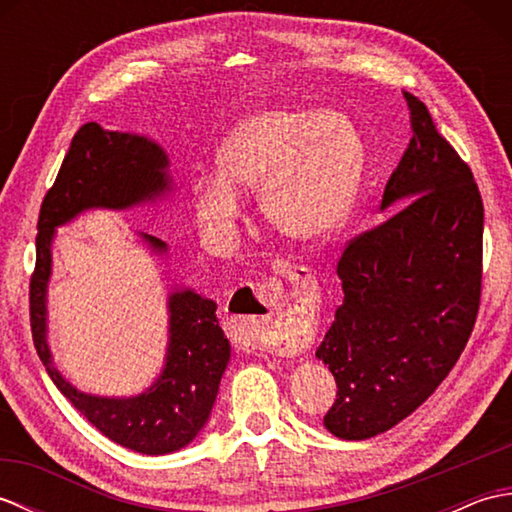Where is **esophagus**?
Here are the masks:
<instances>
[{"label":"esophagus","mask_w":512,"mask_h":512,"mask_svg":"<svg viewBox=\"0 0 512 512\" xmlns=\"http://www.w3.org/2000/svg\"><path fill=\"white\" fill-rule=\"evenodd\" d=\"M281 273L290 281L312 279L308 268L295 266L292 262H281ZM235 303V319H244L253 323L255 341L279 354H295L301 345V330L295 319H284L277 310H281L284 301V286L277 279H262L257 284L239 290Z\"/></svg>","instance_id":"1"}]
</instances>
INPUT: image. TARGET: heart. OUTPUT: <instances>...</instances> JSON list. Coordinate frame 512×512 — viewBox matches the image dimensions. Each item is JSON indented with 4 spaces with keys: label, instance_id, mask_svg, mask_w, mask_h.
Returning <instances> with one entry per match:
<instances>
[{
    "label": "heart",
    "instance_id": "heart-1",
    "mask_svg": "<svg viewBox=\"0 0 512 512\" xmlns=\"http://www.w3.org/2000/svg\"><path fill=\"white\" fill-rule=\"evenodd\" d=\"M363 160L361 136L341 112H259L217 149V173L195 180V213L224 235L244 213L237 189L259 193L275 233L295 244H317L350 213Z\"/></svg>",
    "mask_w": 512,
    "mask_h": 512
}]
</instances>
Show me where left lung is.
<instances>
[{"mask_svg":"<svg viewBox=\"0 0 512 512\" xmlns=\"http://www.w3.org/2000/svg\"><path fill=\"white\" fill-rule=\"evenodd\" d=\"M411 140L383 191L394 215L345 244L343 303L317 356L336 380L323 424L367 440L418 409L458 361L480 312L484 204L473 171L418 96Z\"/></svg>","mask_w":512,"mask_h":512,"instance_id":"8db88e82","label":"left lung"}]
</instances>
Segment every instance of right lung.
<instances>
[{
	"instance_id": "right-lung-1",
	"label": "right lung",
	"mask_w": 512,
	"mask_h": 512,
	"mask_svg": "<svg viewBox=\"0 0 512 512\" xmlns=\"http://www.w3.org/2000/svg\"><path fill=\"white\" fill-rule=\"evenodd\" d=\"M167 156L143 136L105 132L85 123L74 134L68 154L37 222V262L30 275V330L41 363L61 394L103 436L127 449L162 455L189 444L209 420L220 378L231 358V343L215 317L217 306L193 290L169 297L171 341L165 372L136 398H96L76 391L52 365L46 343V286L54 228L92 206L125 209L167 189ZM156 250L165 242L145 235Z\"/></svg>"
}]
</instances>
